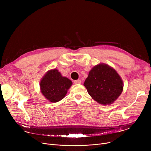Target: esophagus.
Returning a JSON list of instances; mask_svg holds the SVG:
<instances>
[{
  "instance_id": "esophagus-1",
  "label": "esophagus",
  "mask_w": 151,
  "mask_h": 151,
  "mask_svg": "<svg viewBox=\"0 0 151 151\" xmlns=\"http://www.w3.org/2000/svg\"><path fill=\"white\" fill-rule=\"evenodd\" d=\"M74 83H75V84H81V80H75V81H74Z\"/></svg>"
}]
</instances>
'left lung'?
Returning <instances> with one entry per match:
<instances>
[{
	"label": "left lung",
	"mask_w": 151,
	"mask_h": 151,
	"mask_svg": "<svg viewBox=\"0 0 151 151\" xmlns=\"http://www.w3.org/2000/svg\"><path fill=\"white\" fill-rule=\"evenodd\" d=\"M84 86L92 99L104 106L113 104L124 88L123 81L116 70L104 63L90 70Z\"/></svg>",
	"instance_id": "1"
}]
</instances>
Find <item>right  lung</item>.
Returning <instances> with one entry per match:
<instances>
[{
  "instance_id": "add662e5",
  "label": "right lung",
  "mask_w": 151,
  "mask_h": 151,
  "mask_svg": "<svg viewBox=\"0 0 151 151\" xmlns=\"http://www.w3.org/2000/svg\"><path fill=\"white\" fill-rule=\"evenodd\" d=\"M72 81L63 76L56 68L50 70L40 82V88L46 100L55 103L62 100L72 85Z\"/></svg>"
}]
</instances>
